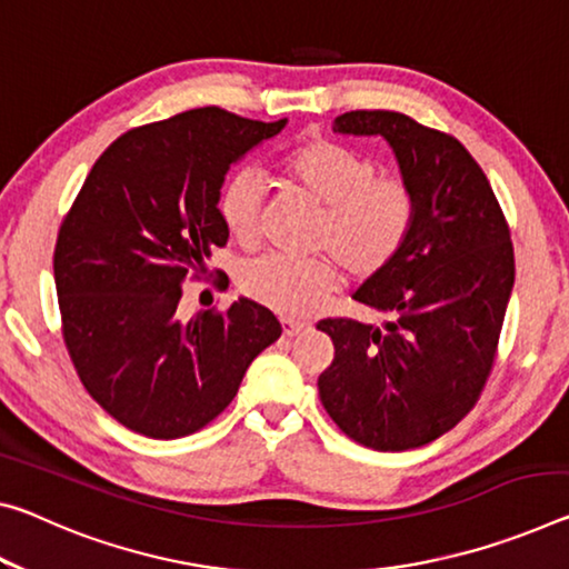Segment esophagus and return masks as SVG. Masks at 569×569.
Segmentation results:
<instances>
[{
    "label": "esophagus",
    "instance_id": "34e87169",
    "mask_svg": "<svg viewBox=\"0 0 569 569\" xmlns=\"http://www.w3.org/2000/svg\"><path fill=\"white\" fill-rule=\"evenodd\" d=\"M281 329H283L286 337H299L301 331L309 329V323L301 321V319H293V317H283L281 319Z\"/></svg>",
    "mask_w": 569,
    "mask_h": 569
}]
</instances>
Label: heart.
<instances>
[{"mask_svg": "<svg viewBox=\"0 0 569 569\" xmlns=\"http://www.w3.org/2000/svg\"><path fill=\"white\" fill-rule=\"evenodd\" d=\"M283 171L323 212L317 248L329 250L351 276L372 278L398 258L415 222V194L405 179L377 174L372 159L323 139L293 149ZM263 200L266 184L256 169L232 171L220 187L218 214L242 246L258 240ZM339 281L329 258L263 256L240 270L242 291L286 317L313 313Z\"/></svg>", "mask_w": 569, "mask_h": 569, "instance_id": "b5f03b06", "label": "heart"}]
</instances>
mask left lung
Masks as SVG:
<instances>
[{
    "label": "left lung",
    "instance_id": "1",
    "mask_svg": "<svg viewBox=\"0 0 569 569\" xmlns=\"http://www.w3.org/2000/svg\"><path fill=\"white\" fill-rule=\"evenodd\" d=\"M333 133L382 137L415 194L398 258L355 301L382 327L323 319L333 362L319 377L329 418L375 450L430 443L466 418L486 385L513 288L509 224L489 179L458 139L395 111H349Z\"/></svg>",
    "mask_w": 569,
    "mask_h": 569
}]
</instances>
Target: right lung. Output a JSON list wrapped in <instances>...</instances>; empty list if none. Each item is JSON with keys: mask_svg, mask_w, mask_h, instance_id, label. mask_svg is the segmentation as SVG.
Returning a JSON list of instances; mask_svg holds the SVG:
<instances>
[{"mask_svg": "<svg viewBox=\"0 0 569 569\" xmlns=\"http://www.w3.org/2000/svg\"><path fill=\"white\" fill-rule=\"evenodd\" d=\"M283 126L207 106L126 131L60 224L62 339L90 398L133 432L171 440L204 428L281 337L273 313L250 299L189 321L177 309L187 278L204 276L228 242L224 174Z\"/></svg>", "mask_w": 569, "mask_h": 569, "instance_id": "obj_1", "label": "right lung"}]
</instances>
